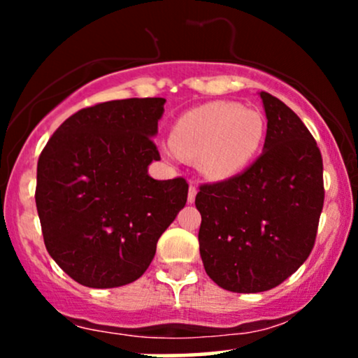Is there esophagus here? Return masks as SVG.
I'll use <instances>...</instances> for the list:
<instances>
[{
	"instance_id": "34e87169",
	"label": "esophagus",
	"mask_w": 358,
	"mask_h": 358,
	"mask_svg": "<svg viewBox=\"0 0 358 358\" xmlns=\"http://www.w3.org/2000/svg\"><path fill=\"white\" fill-rule=\"evenodd\" d=\"M196 187H195V183L193 182H190V188H188V202H195V196H196Z\"/></svg>"
}]
</instances>
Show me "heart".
I'll return each mask as SVG.
<instances>
[{
  "instance_id": "b5f03b06",
  "label": "heart",
  "mask_w": 358,
  "mask_h": 358,
  "mask_svg": "<svg viewBox=\"0 0 358 358\" xmlns=\"http://www.w3.org/2000/svg\"><path fill=\"white\" fill-rule=\"evenodd\" d=\"M264 133L259 110L229 101L207 102L178 119L173 129L175 148H168V155L196 159L205 176L222 180L252 162Z\"/></svg>"
}]
</instances>
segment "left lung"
Wrapping results in <instances>:
<instances>
[{"mask_svg": "<svg viewBox=\"0 0 358 358\" xmlns=\"http://www.w3.org/2000/svg\"><path fill=\"white\" fill-rule=\"evenodd\" d=\"M264 151L248 170L202 183L200 256L213 282L234 293L281 285L313 250L323 210V159L315 138L282 101L261 92Z\"/></svg>", "mask_w": 358, "mask_h": 358, "instance_id": "left-lung-1", "label": "left lung"}]
</instances>
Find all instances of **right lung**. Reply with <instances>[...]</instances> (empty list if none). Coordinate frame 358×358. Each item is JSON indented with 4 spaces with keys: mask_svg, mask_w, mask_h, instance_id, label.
I'll use <instances>...</instances> for the list:
<instances>
[{
    "mask_svg": "<svg viewBox=\"0 0 358 358\" xmlns=\"http://www.w3.org/2000/svg\"><path fill=\"white\" fill-rule=\"evenodd\" d=\"M163 97L101 102L52 134L36 165L35 202L45 248L82 286L136 281L156 242L187 203L183 176L153 180Z\"/></svg>",
    "mask_w": 358,
    "mask_h": 358,
    "instance_id": "right-lung-1",
    "label": "right lung"
}]
</instances>
